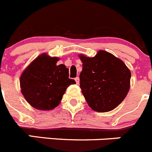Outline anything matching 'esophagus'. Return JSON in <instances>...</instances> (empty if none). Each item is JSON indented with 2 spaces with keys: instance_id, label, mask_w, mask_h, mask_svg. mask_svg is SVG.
<instances>
[{
  "instance_id": "obj_1",
  "label": "esophagus",
  "mask_w": 152,
  "mask_h": 152,
  "mask_svg": "<svg viewBox=\"0 0 152 152\" xmlns=\"http://www.w3.org/2000/svg\"><path fill=\"white\" fill-rule=\"evenodd\" d=\"M75 81H76V84H79V77L75 78Z\"/></svg>"
}]
</instances>
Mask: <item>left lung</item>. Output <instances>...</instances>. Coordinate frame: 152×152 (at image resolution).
I'll return each mask as SVG.
<instances>
[{"label": "left lung", "mask_w": 152, "mask_h": 152, "mask_svg": "<svg viewBox=\"0 0 152 152\" xmlns=\"http://www.w3.org/2000/svg\"><path fill=\"white\" fill-rule=\"evenodd\" d=\"M80 58L83 63L80 88L88 106L99 113L114 110L129 91V69L122 61L105 51H99L93 58L80 55Z\"/></svg>", "instance_id": "obj_1"}]
</instances>
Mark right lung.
<instances>
[{"instance_id": "obj_1", "label": "right lung", "mask_w": 152, "mask_h": 152, "mask_svg": "<svg viewBox=\"0 0 152 152\" xmlns=\"http://www.w3.org/2000/svg\"><path fill=\"white\" fill-rule=\"evenodd\" d=\"M58 58L42 54L22 73L20 78L22 93L31 106L40 110L56 107L66 89L76 83L69 78V69L57 65Z\"/></svg>"}]
</instances>
